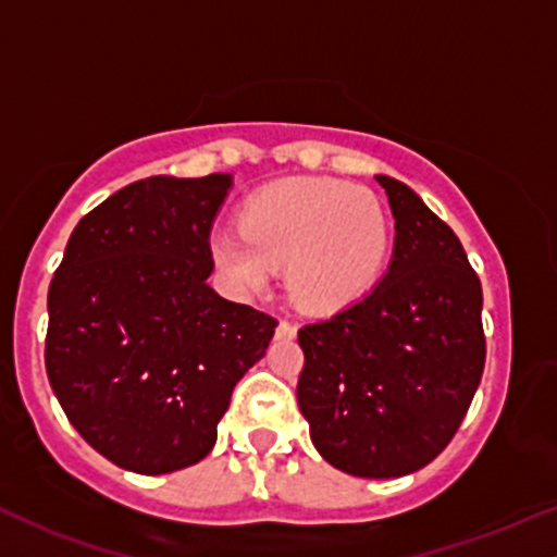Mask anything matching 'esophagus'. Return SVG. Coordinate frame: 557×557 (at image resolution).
<instances>
[{"mask_svg":"<svg viewBox=\"0 0 557 557\" xmlns=\"http://www.w3.org/2000/svg\"><path fill=\"white\" fill-rule=\"evenodd\" d=\"M277 338L280 341H293V338H296V325H293V322H288V320H280Z\"/></svg>","mask_w":557,"mask_h":557,"instance_id":"obj_1","label":"esophagus"}]
</instances>
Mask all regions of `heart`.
I'll list each match as a JSON object with an SVG mask.
<instances>
[{"label":"heart","instance_id":"heart-1","mask_svg":"<svg viewBox=\"0 0 557 557\" xmlns=\"http://www.w3.org/2000/svg\"><path fill=\"white\" fill-rule=\"evenodd\" d=\"M388 216L377 195L330 176H296L256 189L237 230L213 235L211 256L240 290H261L283 264L298 309L333 311L359 301L381 277Z\"/></svg>","mask_w":557,"mask_h":557}]
</instances>
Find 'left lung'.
<instances>
[{
    "label": "left lung",
    "instance_id": "left-lung-1",
    "mask_svg": "<svg viewBox=\"0 0 557 557\" xmlns=\"http://www.w3.org/2000/svg\"><path fill=\"white\" fill-rule=\"evenodd\" d=\"M396 219L388 272L368 296L298 330V409L317 451L359 479L436 460L486 362L481 280L462 243L418 195L375 176Z\"/></svg>",
    "mask_w": 557,
    "mask_h": 557
}]
</instances>
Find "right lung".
Instances as JSON below:
<instances>
[{
  "instance_id": "obj_1",
  "label": "right lung",
  "mask_w": 557,
  "mask_h": 557,
  "mask_svg": "<svg viewBox=\"0 0 557 557\" xmlns=\"http://www.w3.org/2000/svg\"><path fill=\"white\" fill-rule=\"evenodd\" d=\"M230 174L148 176L91 209L50 283L45 364L71 425L113 466L203 460L277 320L206 285Z\"/></svg>"
}]
</instances>
